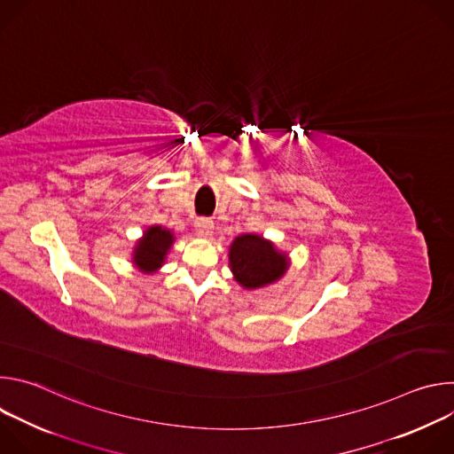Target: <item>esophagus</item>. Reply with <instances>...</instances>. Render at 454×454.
Segmentation results:
<instances>
[{
    "instance_id": "34e87169",
    "label": "esophagus",
    "mask_w": 454,
    "mask_h": 454,
    "mask_svg": "<svg viewBox=\"0 0 454 454\" xmlns=\"http://www.w3.org/2000/svg\"><path fill=\"white\" fill-rule=\"evenodd\" d=\"M212 230H214V221L208 219V217H200L196 219V231L203 237H208L212 235Z\"/></svg>"
}]
</instances>
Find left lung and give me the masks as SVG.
I'll return each instance as SVG.
<instances>
[{
  "label": "left lung",
  "instance_id": "obj_1",
  "mask_svg": "<svg viewBox=\"0 0 454 454\" xmlns=\"http://www.w3.org/2000/svg\"><path fill=\"white\" fill-rule=\"evenodd\" d=\"M230 268L246 289H256L278 280L287 268L286 256L258 235H240L230 247Z\"/></svg>",
  "mask_w": 454,
  "mask_h": 454
}]
</instances>
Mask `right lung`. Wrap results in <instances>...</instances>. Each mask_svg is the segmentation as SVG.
Masks as SVG:
<instances>
[{"label": "right lung", "instance_id": "add662e5", "mask_svg": "<svg viewBox=\"0 0 454 454\" xmlns=\"http://www.w3.org/2000/svg\"><path fill=\"white\" fill-rule=\"evenodd\" d=\"M172 233L168 230H163L161 226H153L145 231V237L138 242L135 251V264L145 271H156L163 261L165 254L172 246Z\"/></svg>", "mask_w": 454, "mask_h": 454}]
</instances>
